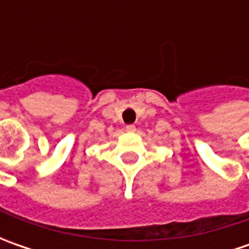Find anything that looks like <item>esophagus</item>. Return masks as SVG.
<instances>
[{
  "instance_id": "obj_1",
  "label": "esophagus",
  "mask_w": 249,
  "mask_h": 249,
  "mask_svg": "<svg viewBox=\"0 0 249 249\" xmlns=\"http://www.w3.org/2000/svg\"><path fill=\"white\" fill-rule=\"evenodd\" d=\"M126 131H127V133H134V131H136V126H134V124L126 126Z\"/></svg>"
}]
</instances>
